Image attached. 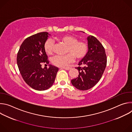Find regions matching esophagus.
I'll use <instances>...</instances> for the list:
<instances>
[{"mask_svg": "<svg viewBox=\"0 0 132 132\" xmlns=\"http://www.w3.org/2000/svg\"><path fill=\"white\" fill-rule=\"evenodd\" d=\"M61 69H64L67 70H68L70 69L71 68H70V67H62V68H61Z\"/></svg>", "mask_w": 132, "mask_h": 132, "instance_id": "34e87169", "label": "esophagus"}]
</instances>
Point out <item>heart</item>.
Listing matches in <instances>:
<instances>
[{
	"instance_id": "b5f03b06",
	"label": "heart",
	"mask_w": 132,
	"mask_h": 132,
	"mask_svg": "<svg viewBox=\"0 0 132 132\" xmlns=\"http://www.w3.org/2000/svg\"><path fill=\"white\" fill-rule=\"evenodd\" d=\"M60 41L67 45V53L65 55H56L52 59V63L55 66L63 67L66 66L69 63L73 61L75 56L77 59L83 58L86 55L88 47L84 42L77 41L76 37L72 35H67L62 36ZM54 42L51 39H48L44 44V50L45 52L51 55L53 53Z\"/></svg>"
}]
</instances>
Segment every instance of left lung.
Listing matches in <instances>:
<instances>
[{"label":"left lung","instance_id":"left-lung-1","mask_svg":"<svg viewBox=\"0 0 132 132\" xmlns=\"http://www.w3.org/2000/svg\"><path fill=\"white\" fill-rule=\"evenodd\" d=\"M87 40L88 52L78 63L82 67L76 68L79 71L78 77L71 80L72 86L80 90H88L98 83L107 62L104 48L97 39L90 35Z\"/></svg>","mask_w":132,"mask_h":132}]
</instances>
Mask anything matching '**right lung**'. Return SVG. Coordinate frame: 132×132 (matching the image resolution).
I'll return each mask as SVG.
<instances>
[{
	"mask_svg": "<svg viewBox=\"0 0 132 132\" xmlns=\"http://www.w3.org/2000/svg\"><path fill=\"white\" fill-rule=\"evenodd\" d=\"M50 34L43 32L31 35L22 42L17 54V65L25 82L32 88L43 91L53 85L59 68L48 65L41 67V63L49 62L44 44Z\"/></svg>",
	"mask_w": 132,
	"mask_h": 132,
	"instance_id": "add662e5",
	"label": "right lung"
}]
</instances>
